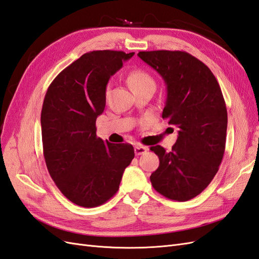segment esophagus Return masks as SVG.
<instances>
[{
  "label": "esophagus",
  "instance_id": "obj_1",
  "mask_svg": "<svg viewBox=\"0 0 259 259\" xmlns=\"http://www.w3.org/2000/svg\"><path fill=\"white\" fill-rule=\"evenodd\" d=\"M148 150H149L148 147H144V145H141V144H137L135 147V153L136 155H141V154H144Z\"/></svg>",
  "mask_w": 259,
  "mask_h": 259
}]
</instances>
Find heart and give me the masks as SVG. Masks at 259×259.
Segmentation results:
<instances>
[{
    "label": "heart",
    "instance_id": "heart-1",
    "mask_svg": "<svg viewBox=\"0 0 259 259\" xmlns=\"http://www.w3.org/2000/svg\"><path fill=\"white\" fill-rule=\"evenodd\" d=\"M128 83L132 91L141 89H155V81L147 71L141 69L132 70L128 75Z\"/></svg>",
    "mask_w": 259,
    "mask_h": 259
}]
</instances>
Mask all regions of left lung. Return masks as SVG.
I'll return each mask as SVG.
<instances>
[{
	"label": "left lung",
	"instance_id": "left-lung-1",
	"mask_svg": "<svg viewBox=\"0 0 259 259\" xmlns=\"http://www.w3.org/2000/svg\"><path fill=\"white\" fill-rule=\"evenodd\" d=\"M139 58L166 84L163 119L178 129L167 152L151 147L160 158L152 186L171 200L187 201L208 187L225 150L228 112L215 76L200 60L185 51H140Z\"/></svg>",
	"mask_w": 259,
	"mask_h": 259
}]
</instances>
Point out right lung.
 Returning a JSON list of instances; mask_svg holds the SVG:
<instances>
[{
  "label": "right lung",
  "instance_id": "right-lung-1",
  "mask_svg": "<svg viewBox=\"0 0 259 259\" xmlns=\"http://www.w3.org/2000/svg\"><path fill=\"white\" fill-rule=\"evenodd\" d=\"M134 55L114 50L84 54L59 73L46 93L40 117L46 165L61 193L81 207L108 201L135 157L131 144L96 136L106 86Z\"/></svg>",
  "mask_w": 259,
  "mask_h": 259
}]
</instances>
